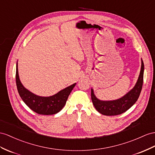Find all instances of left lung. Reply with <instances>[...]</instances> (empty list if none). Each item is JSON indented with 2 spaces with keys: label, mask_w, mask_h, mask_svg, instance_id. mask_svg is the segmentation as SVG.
Instances as JSON below:
<instances>
[{
  "label": "left lung",
  "mask_w": 155,
  "mask_h": 155,
  "mask_svg": "<svg viewBox=\"0 0 155 155\" xmlns=\"http://www.w3.org/2000/svg\"><path fill=\"white\" fill-rule=\"evenodd\" d=\"M144 63L141 60L140 74L137 83L134 88L124 96L113 101H101L95 96L94 91L91 90V98L95 108L99 113L107 116H114L120 114L128 110L137 100L140 96L143 82Z\"/></svg>",
  "instance_id": "left-lung-1"
}]
</instances>
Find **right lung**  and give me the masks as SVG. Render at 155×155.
Segmentation results:
<instances>
[{
    "mask_svg": "<svg viewBox=\"0 0 155 155\" xmlns=\"http://www.w3.org/2000/svg\"><path fill=\"white\" fill-rule=\"evenodd\" d=\"M15 81L18 93L25 104L34 112L45 115L54 114L60 111L65 106L67 98L76 84V83H74L52 96H38L29 92L22 85L19 78L18 63L15 73Z\"/></svg>",
    "mask_w": 155,
    "mask_h": 155,
    "instance_id": "add662e5",
    "label": "right lung"
}]
</instances>
